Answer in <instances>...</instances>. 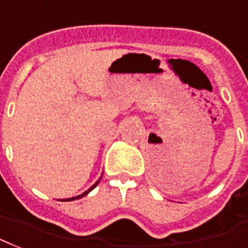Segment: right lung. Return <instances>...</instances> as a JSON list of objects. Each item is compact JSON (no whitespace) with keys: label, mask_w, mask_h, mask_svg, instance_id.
<instances>
[{"label":"right lung","mask_w":248,"mask_h":248,"mask_svg":"<svg viewBox=\"0 0 248 248\" xmlns=\"http://www.w3.org/2000/svg\"><path fill=\"white\" fill-rule=\"evenodd\" d=\"M102 179V176H100L99 179L96 180L95 182V184H93V186H91L90 188H89V189H87V191H85V192L83 193H81V195H78V196H74V197H69V199H64V202H72V200H77V199H81V197H83V196H86L87 193L90 192V191H93V189H94V188L96 187V186H98V183H99V180ZM61 202H62V200H61Z\"/></svg>","instance_id":"right-lung-1"}]
</instances>
